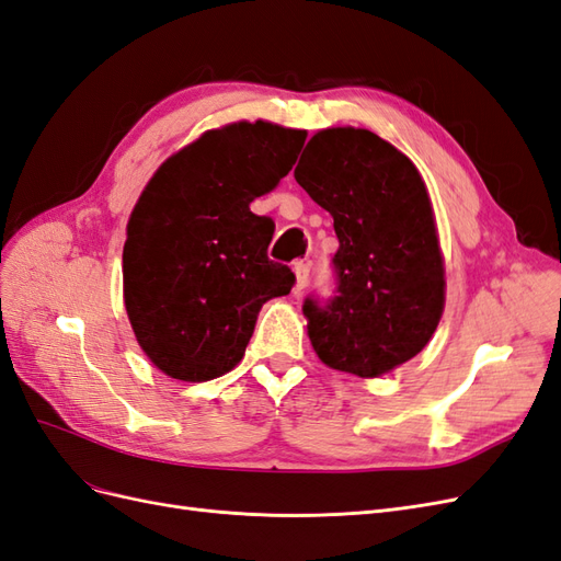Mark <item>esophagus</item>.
Listing matches in <instances>:
<instances>
[{"mask_svg":"<svg viewBox=\"0 0 561 561\" xmlns=\"http://www.w3.org/2000/svg\"><path fill=\"white\" fill-rule=\"evenodd\" d=\"M295 276H297V285H295V290L297 293H301L304 287L309 285V274H311V264L307 262V260H297L295 262Z\"/></svg>","mask_w":561,"mask_h":561,"instance_id":"obj_1","label":"esophagus"}]
</instances>
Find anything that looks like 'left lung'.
<instances>
[{
  "mask_svg": "<svg viewBox=\"0 0 561 561\" xmlns=\"http://www.w3.org/2000/svg\"><path fill=\"white\" fill-rule=\"evenodd\" d=\"M295 180L334 217V295L304 299L318 358L381 377L431 342L445 309V264L414 163L365 128L316 133Z\"/></svg>",
  "mask_w": 561,
  "mask_h": 561,
  "instance_id": "obj_1",
  "label": "left lung"
}]
</instances>
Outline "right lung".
Returning a JSON list of instances; mask_svg holds the SVG:
<instances>
[{"instance_id": "obj_1", "label": "right lung", "mask_w": 561, "mask_h": 561, "mask_svg": "<svg viewBox=\"0 0 561 561\" xmlns=\"http://www.w3.org/2000/svg\"><path fill=\"white\" fill-rule=\"evenodd\" d=\"M307 133L241 122L203 133L149 180L128 219L124 299L168 377L210 381L241 363L262 304L293 290L268 260L274 219L250 203L293 171Z\"/></svg>"}]
</instances>
